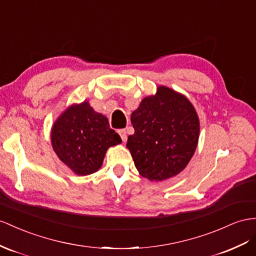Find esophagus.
<instances>
[{"instance_id":"1","label":"esophagus","mask_w":256,"mask_h":256,"mask_svg":"<svg viewBox=\"0 0 256 256\" xmlns=\"http://www.w3.org/2000/svg\"><path fill=\"white\" fill-rule=\"evenodd\" d=\"M118 133H119V135L121 136V140L126 142V138H128V135H126V130H118Z\"/></svg>"}]
</instances>
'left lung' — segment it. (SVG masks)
<instances>
[{"mask_svg":"<svg viewBox=\"0 0 256 256\" xmlns=\"http://www.w3.org/2000/svg\"><path fill=\"white\" fill-rule=\"evenodd\" d=\"M135 133L126 147L137 171L149 180L178 175L192 158L198 145L200 123L192 104L178 92L158 86L130 116Z\"/></svg>","mask_w":256,"mask_h":256,"instance_id":"8db88e82","label":"left lung"}]
</instances>
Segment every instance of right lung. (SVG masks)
I'll return each mask as SVG.
<instances>
[{"label": "right lung", "mask_w": 256, "mask_h": 256, "mask_svg": "<svg viewBox=\"0 0 256 256\" xmlns=\"http://www.w3.org/2000/svg\"><path fill=\"white\" fill-rule=\"evenodd\" d=\"M50 140L58 158L82 176L97 172L107 149L122 142L107 118L96 112L88 102L72 104L58 116Z\"/></svg>", "instance_id": "add662e5"}]
</instances>
